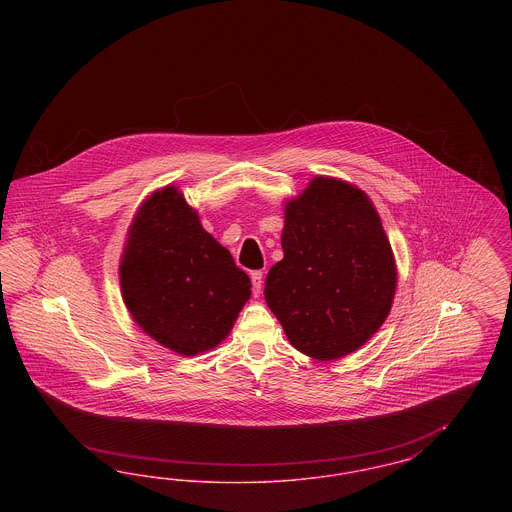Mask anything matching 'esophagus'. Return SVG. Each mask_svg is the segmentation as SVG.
Returning a JSON list of instances; mask_svg holds the SVG:
<instances>
[{"label": "esophagus", "mask_w": 512, "mask_h": 512, "mask_svg": "<svg viewBox=\"0 0 512 512\" xmlns=\"http://www.w3.org/2000/svg\"><path fill=\"white\" fill-rule=\"evenodd\" d=\"M251 284H253V293L259 295L261 288H263V272L261 270L251 272Z\"/></svg>", "instance_id": "obj_1"}]
</instances>
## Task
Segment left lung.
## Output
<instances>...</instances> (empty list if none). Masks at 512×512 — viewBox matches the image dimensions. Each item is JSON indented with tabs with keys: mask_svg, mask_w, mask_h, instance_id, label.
<instances>
[{
	"mask_svg": "<svg viewBox=\"0 0 512 512\" xmlns=\"http://www.w3.org/2000/svg\"><path fill=\"white\" fill-rule=\"evenodd\" d=\"M284 259L265 299L293 347L318 361L359 349L390 315L397 272L370 199L336 178H315L286 205Z\"/></svg>",
	"mask_w": 512,
	"mask_h": 512,
	"instance_id": "obj_1",
	"label": "left lung"
}]
</instances>
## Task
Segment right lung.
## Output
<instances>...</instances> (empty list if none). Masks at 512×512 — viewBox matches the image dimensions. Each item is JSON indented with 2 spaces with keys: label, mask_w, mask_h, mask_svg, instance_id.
<instances>
[{
  "label": "right lung",
  "mask_w": 512,
  "mask_h": 512,
  "mask_svg": "<svg viewBox=\"0 0 512 512\" xmlns=\"http://www.w3.org/2000/svg\"><path fill=\"white\" fill-rule=\"evenodd\" d=\"M121 288L147 334L190 357L228 336L251 295V280L169 186L147 199L130 226Z\"/></svg>",
  "instance_id": "add662e5"
}]
</instances>
